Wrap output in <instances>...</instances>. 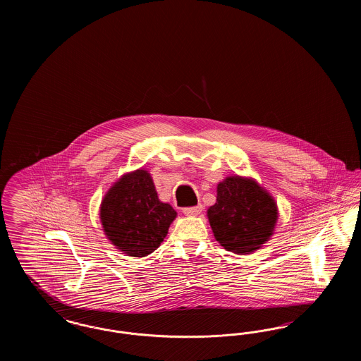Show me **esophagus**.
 I'll return each instance as SVG.
<instances>
[{"mask_svg": "<svg viewBox=\"0 0 361 361\" xmlns=\"http://www.w3.org/2000/svg\"><path fill=\"white\" fill-rule=\"evenodd\" d=\"M183 212L185 215H188V216H196V215H199L202 212V206L187 207V208L183 209Z\"/></svg>", "mask_w": 361, "mask_h": 361, "instance_id": "34e87169", "label": "esophagus"}]
</instances>
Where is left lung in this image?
<instances>
[{
  "label": "left lung",
  "instance_id": "1",
  "mask_svg": "<svg viewBox=\"0 0 361 361\" xmlns=\"http://www.w3.org/2000/svg\"><path fill=\"white\" fill-rule=\"evenodd\" d=\"M215 240L235 255H250L271 240L279 219L274 196L255 178L228 176L207 209Z\"/></svg>",
  "mask_w": 361,
  "mask_h": 361
}]
</instances>
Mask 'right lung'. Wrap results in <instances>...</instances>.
Here are the masks:
<instances>
[{
	"instance_id": "right-lung-1",
	"label": "right lung",
	"mask_w": 361,
	"mask_h": 361,
	"mask_svg": "<svg viewBox=\"0 0 361 361\" xmlns=\"http://www.w3.org/2000/svg\"><path fill=\"white\" fill-rule=\"evenodd\" d=\"M177 212L158 199L146 169L124 173L100 204V221L109 242L131 257H145L159 247Z\"/></svg>"
}]
</instances>
